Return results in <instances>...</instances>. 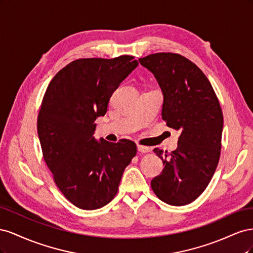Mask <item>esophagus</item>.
<instances>
[{
  "label": "esophagus",
  "mask_w": 253,
  "mask_h": 253,
  "mask_svg": "<svg viewBox=\"0 0 253 253\" xmlns=\"http://www.w3.org/2000/svg\"><path fill=\"white\" fill-rule=\"evenodd\" d=\"M137 150H138V152H140V153H148V152H150L151 151V149L150 148H148V147H143V145H138V147H137Z\"/></svg>",
  "instance_id": "1"
}]
</instances>
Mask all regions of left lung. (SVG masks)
<instances>
[{
    "label": "left lung",
    "mask_w": 253,
    "mask_h": 253,
    "mask_svg": "<svg viewBox=\"0 0 253 253\" xmlns=\"http://www.w3.org/2000/svg\"><path fill=\"white\" fill-rule=\"evenodd\" d=\"M164 95L162 116L180 136L177 149L156 155L165 165L151 181L159 200L185 206L200 196L216 170L224 118L210 81L193 62L177 53L157 52L139 59Z\"/></svg>",
    "instance_id": "left-lung-1"
}]
</instances>
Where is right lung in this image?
<instances>
[{
  "instance_id": "obj_1",
  "label": "right lung",
  "mask_w": 253,
  "mask_h": 253,
  "mask_svg": "<svg viewBox=\"0 0 253 253\" xmlns=\"http://www.w3.org/2000/svg\"><path fill=\"white\" fill-rule=\"evenodd\" d=\"M132 56L78 59L62 68L45 91L38 116V136L53 180L73 205L95 210L118 191L135 142L114 143L94 134L119 84L138 66Z\"/></svg>"
}]
</instances>
